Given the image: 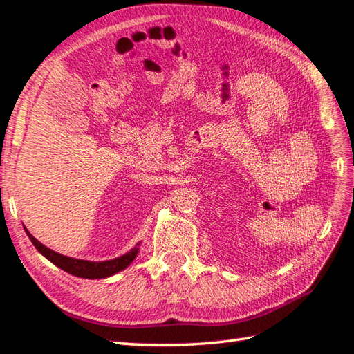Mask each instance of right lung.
Wrapping results in <instances>:
<instances>
[{
	"instance_id": "obj_1",
	"label": "right lung",
	"mask_w": 354,
	"mask_h": 354,
	"mask_svg": "<svg viewBox=\"0 0 354 354\" xmlns=\"http://www.w3.org/2000/svg\"><path fill=\"white\" fill-rule=\"evenodd\" d=\"M26 232L28 234L30 241L33 242V245L37 248L39 253L45 256L56 266H59V268L82 279H106L109 276H113V274L127 268V266L133 262V259H135L138 254V248H135L129 251L127 254L112 259V261H106V262L82 261V259H74V257H68V256L56 253V251L50 250L48 247H45L44 243L39 242L28 230Z\"/></svg>"
}]
</instances>
